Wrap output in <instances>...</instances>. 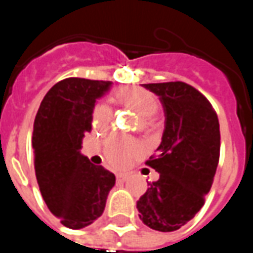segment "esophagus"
Listing matches in <instances>:
<instances>
[{"mask_svg": "<svg viewBox=\"0 0 253 253\" xmlns=\"http://www.w3.org/2000/svg\"><path fill=\"white\" fill-rule=\"evenodd\" d=\"M127 179H128V176L126 173H118L116 175V180L118 181H126Z\"/></svg>", "mask_w": 253, "mask_h": 253, "instance_id": "34e87169", "label": "esophagus"}]
</instances>
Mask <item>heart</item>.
Listing matches in <instances>:
<instances>
[{
    "label": "heart",
    "instance_id": "heart-1",
    "mask_svg": "<svg viewBox=\"0 0 253 253\" xmlns=\"http://www.w3.org/2000/svg\"><path fill=\"white\" fill-rule=\"evenodd\" d=\"M114 99L119 105L132 110L139 115V126L142 130L153 128V115L159 110V100L152 92L138 86H127L118 89ZM112 112L104 104L97 105L92 112V126L96 130H107L111 125ZM107 164L112 168H125L134 157L139 154L137 143L119 137H111L104 142L103 148Z\"/></svg>",
    "mask_w": 253,
    "mask_h": 253
}]
</instances>
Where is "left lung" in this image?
Returning <instances> with one entry per match:
<instances>
[{"mask_svg": "<svg viewBox=\"0 0 253 253\" xmlns=\"http://www.w3.org/2000/svg\"><path fill=\"white\" fill-rule=\"evenodd\" d=\"M160 96L165 128L157 153L146 165L160 173L137 202L139 218L159 232L186 225L205 205L219 161L221 134L217 112L188 84H143Z\"/></svg>", "mask_w": 253, "mask_h": 253, "instance_id": "obj_1", "label": "left lung"}]
</instances>
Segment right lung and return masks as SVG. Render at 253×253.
Segmentation results:
<instances>
[{"label": "right lung", "mask_w": 253, "mask_h": 253, "mask_svg": "<svg viewBox=\"0 0 253 253\" xmlns=\"http://www.w3.org/2000/svg\"><path fill=\"white\" fill-rule=\"evenodd\" d=\"M111 81L65 78L42 100L32 132L36 180L50 211L66 228L81 229L103 214L115 175L80 153L92 130L96 99Z\"/></svg>", "instance_id": "right-lung-1"}]
</instances>
